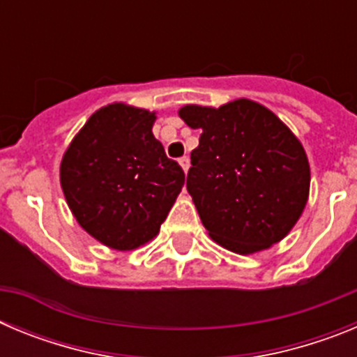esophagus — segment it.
<instances>
[{
	"label": "esophagus",
	"instance_id": "obj_1",
	"mask_svg": "<svg viewBox=\"0 0 357 357\" xmlns=\"http://www.w3.org/2000/svg\"><path fill=\"white\" fill-rule=\"evenodd\" d=\"M178 164H181V166H182V169H184V172H188V169H189V164H191V162H189V157H181V159H178Z\"/></svg>",
	"mask_w": 357,
	"mask_h": 357
}]
</instances>
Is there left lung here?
Returning a JSON list of instances; mask_svg holds the SVG:
<instances>
[{
    "instance_id": "8db88e82",
    "label": "left lung",
    "mask_w": 357,
    "mask_h": 357,
    "mask_svg": "<svg viewBox=\"0 0 357 357\" xmlns=\"http://www.w3.org/2000/svg\"><path fill=\"white\" fill-rule=\"evenodd\" d=\"M178 114L202 132L185 185L211 238L236 254L280 241L307 202L311 173L301 141L250 100L185 105Z\"/></svg>"
}]
</instances>
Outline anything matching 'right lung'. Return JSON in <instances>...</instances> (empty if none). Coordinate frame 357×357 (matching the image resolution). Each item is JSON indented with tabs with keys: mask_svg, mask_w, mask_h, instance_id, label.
<instances>
[{
	"mask_svg": "<svg viewBox=\"0 0 357 357\" xmlns=\"http://www.w3.org/2000/svg\"><path fill=\"white\" fill-rule=\"evenodd\" d=\"M155 114L114 103L94 112L69 144L61 184L77 222L116 250L155 238L184 185V169L153 137Z\"/></svg>",
	"mask_w": 357,
	"mask_h": 357,
	"instance_id": "add662e5",
	"label": "right lung"
}]
</instances>
